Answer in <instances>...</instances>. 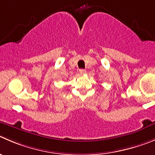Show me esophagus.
Here are the masks:
<instances>
[{"mask_svg": "<svg viewBox=\"0 0 155 155\" xmlns=\"http://www.w3.org/2000/svg\"><path fill=\"white\" fill-rule=\"evenodd\" d=\"M79 73H80L81 74H84L86 73V70H85V69H80V70H79Z\"/></svg>", "mask_w": 155, "mask_h": 155, "instance_id": "obj_1", "label": "esophagus"}]
</instances>
